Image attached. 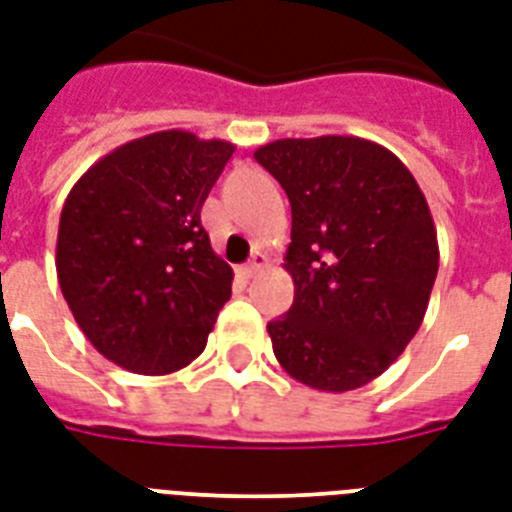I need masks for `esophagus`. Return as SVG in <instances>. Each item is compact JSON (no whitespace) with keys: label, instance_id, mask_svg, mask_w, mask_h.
<instances>
[{"label":"esophagus","instance_id":"1","mask_svg":"<svg viewBox=\"0 0 512 512\" xmlns=\"http://www.w3.org/2000/svg\"><path fill=\"white\" fill-rule=\"evenodd\" d=\"M263 265H265V255L263 252H255L247 265H241V276H244V279H252V276H257V273L263 271Z\"/></svg>","mask_w":512,"mask_h":512}]
</instances>
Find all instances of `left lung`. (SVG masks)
Listing matches in <instances>:
<instances>
[{
  "instance_id": "obj_1",
  "label": "left lung",
  "mask_w": 512,
  "mask_h": 512,
  "mask_svg": "<svg viewBox=\"0 0 512 512\" xmlns=\"http://www.w3.org/2000/svg\"><path fill=\"white\" fill-rule=\"evenodd\" d=\"M255 159L287 191L284 268L295 303L268 324L273 353L308 388L380 377L420 329L438 273L436 225L404 162L348 135L273 140Z\"/></svg>"
}]
</instances>
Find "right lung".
Here are the masks:
<instances>
[{
	"instance_id": "obj_1",
	"label": "right lung",
	"mask_w": 512,
	"mask_h": 512,
	"mask_svg": "<svg viewBox=\"0 0 512 512\" xmlns=\"http://www.w3.org/2000/svg\"><path fill=\"white\" fill-rule=\"evenodd\" d=\"M236 146L164 130L84 172L60 212V292L98 353L135 374L199 356L231 297L201 207Z\"/></svg>"
}]
</instances>
